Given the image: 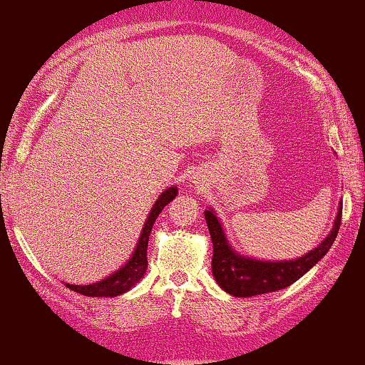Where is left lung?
<instances>
[{"mask_svg":"<svg viewBox=\"0 0 365 365\" xmlns=\"http://www.w3.org/2000/svg\"><path fill=\"white\" fill-rule=\"evenodd\" d=\"M341 212H343V201L338 206L336 219L329 234L305 255L292 259H258L242 255L232 248L225 237L221 219L212 207H207L205 219L212 242L211 269L214 279L219 287L234 297H253L291 286L314 268L331 248L339 230Z\"/></svg>","mask_w":365,"mask_h":365,"instance_id":"8db88e82","label":"left lung"}]
</instances>
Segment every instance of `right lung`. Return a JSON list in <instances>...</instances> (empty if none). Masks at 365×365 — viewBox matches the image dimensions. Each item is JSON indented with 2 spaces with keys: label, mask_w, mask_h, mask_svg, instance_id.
Returning <instances> with one entry per match:
<instances>
[{
  "label": "right lung",
  "mask_w": 365,
  "mask_h": 365,
  "mask_svg": "<svg viewBox=\"0 0 365 365\" xmlns=\"http://www.w3.org/2000/svg\"><path fill=\"white\" fill-rule=\"evenodd\" d=\"M177 193L178 188L175 185H172V187L164 190L159 195V198L155 200L151 211L148 214L135 250H133L128 262L123 266H120L117 271H113L112 274L103 277V279L91 282V284H69V282H65V286L74 292L91 297H117L121 296V294L128 292L131 287H135L143 279V276L148 269V242L155 219H158L160 211L175 198Z\"/></svg>",
  "instance_id": "obj_1"
}]
</instances>
